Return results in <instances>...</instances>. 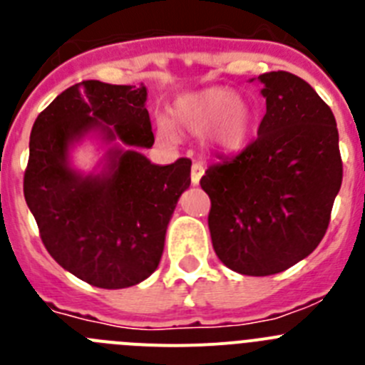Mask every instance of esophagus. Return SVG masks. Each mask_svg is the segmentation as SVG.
<instances>
[{
  "instance_id": "34e87169",
  "label": "esophagus",
  "mask_w": 365,
  "mask_h": 365,
  "mask_svg": "<svg viewBox=\"0 0 365 365\" xmlns=\"http://www.w3.org/2000/svg\"><path fill=\"white\" fill-rule=\"evenodd\" d=\"M202 173H205V165L200 163V160H193L192 165V182L193 185H199L200 177H202Z\"/></svg>"
}]
</instances>
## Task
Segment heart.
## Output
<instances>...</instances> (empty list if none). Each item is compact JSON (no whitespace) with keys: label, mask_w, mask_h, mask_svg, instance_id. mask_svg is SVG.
<instances>
[{"label":"heart","mask_w":365,"mask_h":365,"mask_svg":"<svg viewBox=\"0 0 365 365\" xmlns=\"http://www.w3.org/2000/svg\"><path fill=\"white\" fill-rule=\"evenodd\" d=\"M173 121L190 132H202L212 125V145L224 152H235L248 141L253 112L248 101L233 96L232 90L206 88L180 98L173 108ZM160 133L172 135L168 126H163Z\"/></svg>","instance_id":"obj_1"}]
</instances>
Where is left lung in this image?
Wrapping results in <instances>:
<instances>
[{
    "instance_id": "obj_1",
    "label": "left lung",
    "mask_w": 365,
    "mask_h": 365,
    "mask_svg": "<svg viewBox=\"0 0 365 365\" xmlns=\"http://www.w3.org/2000/svg\"><path fill=\"white\" fill-rule=\"evenodd\" d=\"M266 113L237 155H217L200 188L217 257L242 275L286 272L320 244L342 185L335 115L289 72L259 76Z\"/></svg>"
}]
</instances>
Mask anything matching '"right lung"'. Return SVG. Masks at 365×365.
<instances>
[{
  "label": "right lung",
  "mask_w": 365,
  "mask_h": 365,
  "mask_svg": "<svg viewBox=\"0 0 365 365\" xmlns=\"http://www.w3.org/2000/svg\"><path fill=\"white\" fill-rule=\"evenodd\" d=\"M145 101V86L90 79L59 93L30 132L23 193L39 237L59 266L103 289L135 286L155 272L192 160L157 166L126 150L110 153L106 175L81 177L66 152L93 128L150 148L155 139Z\"/></svg>",
  "instance_id": "right-lung-1"
}]
</instances>
